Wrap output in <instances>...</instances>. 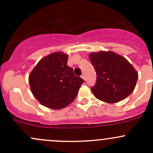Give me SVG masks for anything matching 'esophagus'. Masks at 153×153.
I'll use <instances>...</instances> for the list:
<instances>
[{
    "label": "esophagus",
    "mask_w": 153,
    "mask_h": 153,
    "mask_svg": "<svg viewBox=\"0 0 153 153\" xmlns=\"http://www.w3.org/2000/svg\"><path fill=\"white\" fill-rule=\"evenodd\" d=\"M81 78H82L84 80H86V77H85V75H81Z\"/></svg>",
    "instance_id": "esophagus-1"
}]
</instances>
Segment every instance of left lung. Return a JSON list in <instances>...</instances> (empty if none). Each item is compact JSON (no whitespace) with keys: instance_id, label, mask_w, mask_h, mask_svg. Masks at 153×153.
<instances>
[{"instance_id":"1","label":"left lung","mask_w":153,"mask_h":153,"mask_svg":"<svg viewBox=\"0 0 153 153\" xmlns=\"http://www.w3.org/2000/svg\"><path fill=\"white\" fill-rule=\"evenodd\" d=\"M89 56L97 75L96 83L91 88L95 98L113 104L133 92L138 72L124 57L111 51L92 52Z\"/></svg>"}]
</instances>
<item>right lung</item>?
Masks as SVG:
<instances>
[{
    "instance_id": "obj_1",
    "label": "right lung",
    "mask_w": 153,
    "mask_h": 153,
    "mask_svg": "<svg viewBox=\"0 0 153 153\" xmlns=\"http://www.w3.org/2000/svg\"><path fill=\"white\" fill-rule=\"evenodd\" d=\"M68 55L56 52L43 58L29 76L31 91L42 105L53 109L66 107L84 82L67 65Z\"/></svg>"
}]
</instances>
